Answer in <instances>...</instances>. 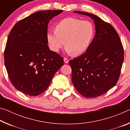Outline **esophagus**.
Segmentation results:
<instances>
[{"mask_svg": "<svg viewBox=\"0 0 130 130\" xmlns=\"http://www.w3.org/2000/svg\"><path fill=\"white\" fill-rule=\"evenodd\" d=\"M63 61H64V62L66 63H68V62H69V60H68L67 58H63Z\"/></svg>", "mask_w": 130, "mask_h": 130, "instance_id": "34e87169", "label": "esophagus"}]
</instances>
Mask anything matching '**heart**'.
<instances>
[{
  "instance_id": "1",
  "label": "heart",
  "mask_w": 130,
  "mask_h": 130,
  "mask_svg": "<svg viewBox=\"0 0 130 130\" xmlns=\"http://www.w3.org/2000/svg\"><path fill=\"white\" fill-rule=\"evenodd\" d=\"M94 33V27L90 22L67 18L57 23L55 30L47 32L46 38L52 51L58 52L65 45L67 53L77 56L88 49Z\"/></svg>"
}]
</instances>
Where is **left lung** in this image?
I'll use <instances>...</instances> for the list:
<instances>
[{
  "label": "left lung",
  "mask_w": 130,
  "mask_h": 130,
  "mask_svg": "<svg viewBox=\"0 0 130 130\" xmlns=\"http://www.w3.org/2000/svg\"><path fill=\"white\" fill-rule=\"evenodd\" d=\"M74 12L91 17L96 34L84 53L69 61L72 81L81 95L96 98L117 83L124 61V50L112 26L94 14L77 11Z\"/></svg>",
  "instance_id": "1"
}]
</instances>
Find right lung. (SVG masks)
Segmentation results:
<instances>
[{
	"label": "right lung",
	"mask_w": 130,
	"mask_h": 130,
	"mask_svg": "<svg viewBox=\"0 0 130 130\" xmlns=\"http://www.w3.org/2000/svg\"><path fill=\"white\" fill-rule=\"evenodd\" d=\"M62 11L34 12L18 22L8 35L4 64L11 83L23 93L41 94L63 65L62 57L49 49L46 38L50 20Z\"/></svg>",
	"instance_id": "add662e5"
}]
</instances>
